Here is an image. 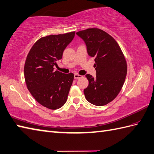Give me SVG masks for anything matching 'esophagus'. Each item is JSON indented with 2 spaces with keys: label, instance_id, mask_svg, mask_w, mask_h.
Wrapping results in <instances>:
<instances>
[{
  "label": "esophagus",
  "instance_id": "obj_1",
  "mask_svg": "<svg viewBox=\"0 0 154 154\" xmlns=\"http://www.w3.org/2000/svg\"><path fill=\"white\" fill-rule=\"evenodd\" d=\"M82 76H81V75H79V74H75L74 75V79H78V78H82Z\"/></svg>",
  "mask_w": 154,
  "mask_h": 154
}]
</instances>
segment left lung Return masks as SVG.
I'll return each mask as SVG.
<instances>
[{"mask_svg":"<svg viewBox=\"0 0 154 154\" xmlns=\"http://www.w3.org/2000/svg\"><path fill=\"white\" fill-rule=\"evenodd\" d=\"M76 35L86 45L88 55L94 58L96 77L86 74L88 86L84 89L85 97L90 103L103 106L117 96L123 86L127 65L117 42L104 31L89 28Z\"/></svg>","mask_w":154,"mask_h":154,"instance_id":"left-lung-1","label":"left lung"}]
</instances>
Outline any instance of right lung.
I'll use <instances>...</instances> for the list:
<instances>
[{
  "label": "right lung",
  "mask_w": 154,
  "mask_h": 154,
  "mask_svg": "<svg viewBox=\"0 0 154 154\" xmlns=\"http://www.w3.org/2000/svg\"><path fill=\"white\" fill-rule=\"evenodd\" d=\"M75 32L42 37L34 44L24 65L25 81L35 100L50 109L60 108L66 103L74 74L54 71Z\"/></svg>",
  "instance_id": "right-lung-1"
}]
</instances>
